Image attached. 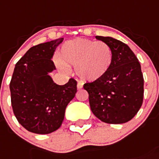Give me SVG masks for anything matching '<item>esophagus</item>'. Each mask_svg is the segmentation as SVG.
<instances>
[{
	"label": "esophagus",
	"instance_id": "34e87169",
	"mask_svg": "<svg viewBox=\"0 0 159 159\" xmlns=\"http://www.w3.org/2000/svg\"><path fill=\"white\" fill-rule=\"evenodd\" d=\"M83 85H84V84H83L82 82H81V81H78V84H77V88H78V89H81L83 88Z\"/></svg>",
	"mask_w": 159,
	"mask_h": 159
}]
</instances>
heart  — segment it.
Instances as JSON below:
<instances>
[{"label":"heart","instance_id":"obj_1","mask_svg":"<svg viewBox=\"0 0 159 159\" xmlns=\"http://www.w3.org/2000/svg\"><path fill=\"white\" fill-rule=\"evenodd\" d=\"M59 68L66 72V66H75V74L85 81L103 78L111 68L113 54L110 46L103 41L76 38L65 42L59 54Z\"/></svg>","mask_w":159,"mask_h":159}]
</instances>
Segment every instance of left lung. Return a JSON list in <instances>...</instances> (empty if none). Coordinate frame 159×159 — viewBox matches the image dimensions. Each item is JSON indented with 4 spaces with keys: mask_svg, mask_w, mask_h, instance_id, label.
<instances>
[{
    "mask_svg": "<svg viewBox=\"0 0 159 159\" xmlns=\"http://www.w3.org/2000/svg\"><path fill=\"white\" fill-rule=\"evenodd\" d=\"M96 38L110 46L113 60L103 78L84 84L89 93L90 107L95 116L103 122L125 123L136 115L143 103L141 66L126 44L111 37Z\"/></svg>",
    "mask_w": 159,
    "mask_h": 159,
    "instance_id": "8db88e82",
    "label": "left lung"
}]
</instances>
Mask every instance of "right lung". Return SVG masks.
Segmentation results:
<instances>
[{
	"label": "right lung",
	"mask_w": 159,
	"mask_h": 159,
	"mask_svg": "<svg viewBox=\"0 0 159 159\" xmlns=\"http://www.w3.org/2000/svg\"><path fill=\"white\" fill-rule=\"evenodd\" d=\"M63 38L33 46L15 66L10 82L13 112L19 124L37 134H48L61 126L65 110L77 93V81L70 78L59 85L48 74Z\"/></svg>",
	"instance_id": "right-lung-1"
}]
</instances>
